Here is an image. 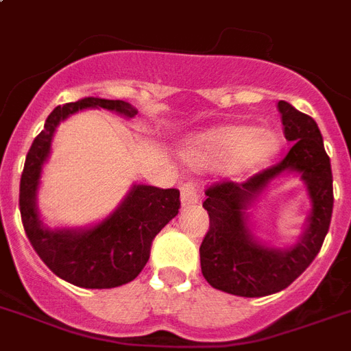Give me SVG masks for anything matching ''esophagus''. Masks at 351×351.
Segmentation results:
<instances>
[{
    "label": "esophagus",
    "mask_w": 351,
    "mask_h": 351,
    "mask_svg": "<svg viewBox=\"0 0 351 351\" xmlns=\"http://www.w3.org/2000/svg\"><path fill=\"white\" fill-rule=\"evenodd\" d=\"M199 202V188L195 182L188 181L181 186V206L188 208Z\"/></svg>",
    "instance_id": "34e87169"
}]
</instances>
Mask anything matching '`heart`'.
<instances>
[{"label":"heart","mask_w":351,"mask_h":351,"mask_svg":"<svg viewBox=\"0 0 351 351\" xmlns=\"http://www.w3.org/2000/svg\"><path fill=\"white\" fill-rule=\"evenodd\" d=\"M280 150L273 130L253 129L242 123L213 127L182 145L181 159L190 167L206 169L222 163L230 176H242L267 165Z\"/></svg>","instance_id":"heart-1"}]
</instances>
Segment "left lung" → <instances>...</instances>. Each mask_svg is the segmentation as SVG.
I'll return each mask as SVG.
<instances>
[{"label": "left lung", "instance_id": "1", "mask_svg": "<svg viewBox=\"0 0 351 351\" xmlns=\"http://www.w3.org/2000/svg\"><path fill=\"white\" fill-rule=\"evenodd\" d=\"M278 111L287 141L292 143L282 163L244 182L208 188L202 202L210 215V230L201 244L202 276L211 287L234 296L260 298L287 289L317 256L330 228L334 179L319 127L289 102L280 100ZM285 173H296L304 181L311 211L297 242L276 248L254 234L250 208Z\"/></svg>", "mask_w": 351, "mask_h": 351}]
</instances>
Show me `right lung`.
Segmentation results:
<instances>
[{
  "mask_svg": "<svg viewBox=\"0 0 351 351\" xmlns=\"http://www.w3.org/2000/svg\"><path fill=\"white\" fill-rule=\"evenodd\" d=\"M82 109H107L134 118L138 109L123 100L86 97L55 107L46 118L28 154L19 184V210L26 237L40 260L66 282L84 289H112L132 282L149 262L156 234L179 213V192L149 184H132L104 221L86 228H50L37 210L43 167L50 158L51 140L60 121Z\"/></svg>",
  "mask_w": 351,
  "mask_h": 351,
  "instance_id": "add662e5",
  "label": "right lung"
}]
</instances>
